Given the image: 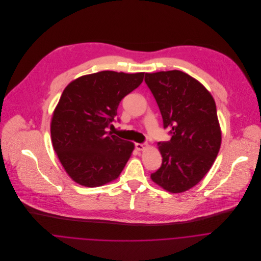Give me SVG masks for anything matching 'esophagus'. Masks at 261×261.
<instances>
[{
	"label": "esophagus",
	"mask_w": 261,
	"mask_h": 261,
	"mask_svg": "<svg viewBox=\"0 0 261 261\" xmlns=\"http://www.w3.org/2000/svg\"><path fill=\"white\" fill-rule=\"evenodd\" d=\"M135 146H136V149L138 151H142L145 148V144H142V143H136Z\"/></svg>",
	"instance_id": "1"
}]
</instances>
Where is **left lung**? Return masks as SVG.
<instances>
[{"label": "left lung", "mask_w": 261, "mask_h": 261, "mask_svg": "<svg viewBox=\"0 0 261 261\" xmlns=\"http://www.w3.org/2000/svg\"><path fill=\"white\" fill-rule=\"evenodd\" d=\"M145 82L172 137L159 143L163 164L151 179L169 192H184L209 172L219 152L215 100L201 83L178 70L146 73Z\"/></svg>", "instance_id": "1"}]
</instances>
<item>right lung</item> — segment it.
I'll return each mask as SVG.
<instances>
[{
	"label": "right lung",
	"mask_w": 261,
	"mask_h": 261,
	"mask_svg": "<svg viewBox=\"0 0 261 261\" xmlns=\"http://www.w3.org/2000/svg\"><path fill=\"white\" fill-rule=\"evenodd\" d=\"M144 75L101 71L79 77L63 91L51 119V140L64 169L78 184L101 186L122 172L135 146L107 128L121 99L139 87Z\"/></svg>",
	"instance_id": "obj_1"
}]
</instances>
